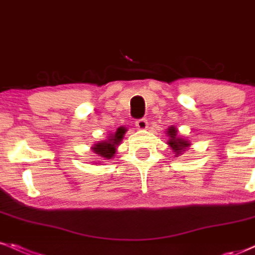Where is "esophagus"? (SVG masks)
<instances>
[{"mask_svg": "<svg viewBox=\"0 0 255 255\" xmlns=\"http://www.w3.org/2000/svg\"><path fill=\"white\" fill-rule=\"evenodd\" d=\"M135 126L137 129H146V128H147V120L146 119L136 120Z\"/></svg>", "mask_w": 255, "mask_h": 255, "instance_id": "esophagus-1", "label": "esophagus"}]
</instances>
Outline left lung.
Masks as SVG:
<instances>
[{"label":"left lung","mask_w":255,"mask_h":255,"mask_svg":"<svg viewBox=\"0 0 255 255\" xmlns=\"http://www.w3.org/2000/svg\"><path fill=\"white\" fill-rule=\"evenodd\" d=\"M166 134H168L169 136L168 145L170 146L171 150L176 153L175 156H178V154L182 153V152L186 151V148H188L189 145H191L188 140L183 139V137L177 135V129L175 127H169Z\"/></svg>","instance_id":"8db88e82"}]
</instances>
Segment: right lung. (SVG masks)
Here are the masks:
<instances>
[{
  "label": "right lung",
  "mask_w": 255,
  "mask_h": 255,
  "mask_svg": "<svg viewBox=\"0 0 255 255\" xmlns=\"http://www.w3.org/2000/svg\"><path fill=\"white\" fill-rule=\"evenodd\" d=\"M125 131V128H118L116 133L111 134L109 139L104 140V141L97 142V144L93 146L92 151L95 152L96 154H98L99 157L104 158V159H111V158L115 156L116 146L121 142Z\"/></svg>",
  "instance_id": "add662e5"
}]
</instances>
